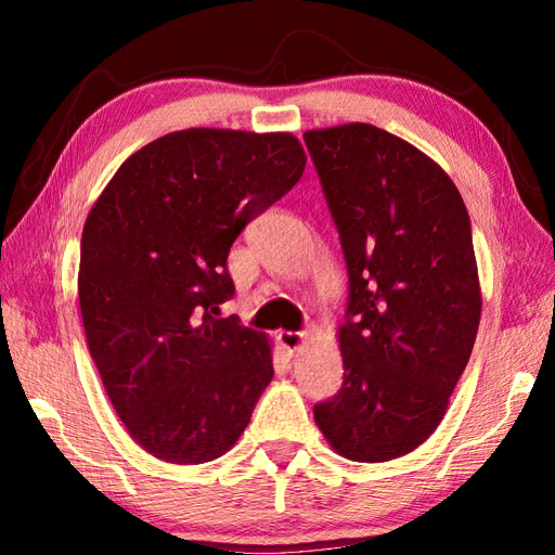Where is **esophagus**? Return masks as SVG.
<instances>
[{
    "mask_svg": "<svg viewBox=\"0 0 555 555\" xmlns=\"http://www.w3.org/2000/svg\"><path fill=\"white\" fill-rule=\"evenodd\" d=\"M305 340L302 332H279V344L284 346L288 352H296Z\"/></svg>",
    "mask_w": 555,
    "mask_h": 555,
    "instance_id": "34e87169",
    "label": "esophagus"
}]
</instances>
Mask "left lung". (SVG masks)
Masks as SVG:
<instances>
[{
  "instance_id": "8db88e82",
  "label": "left lung",
  "mask_w": 555,
  "mask_h": 555,
  "mask_svg": "<svg viewBox=\"0 0 555 555\" xmlns=\"http://www.w3.org/2000/svg\"><path fill=\"white\" fill-rule=\"evenodd\" d=\"M348 269L344 384L314 405L358 463L415 451L439 427L473 352L481 296L457 188L417 147L370 124L305 133Z\"/></svg>"
}]
</instances>
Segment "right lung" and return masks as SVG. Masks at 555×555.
Here are the masks:
<instances>
[{"mask_svg": "<svg viewBox=\"0 0 555 555\" xmlns=\"http://www.w3.org/2000/svg\"><path fill=\"white\" fill-rule=\"evenodd\" d=\"M291 133L188 128L128 157L90 209L78 300L90 356L128 434L159 460L223 455L274 376L267 338L219 320L227 259L300 181Z\"/></svg>", "mask_w": 555, "mask_h": 555, "instance_id": "1", "label": "right lung"}]
</instances>
